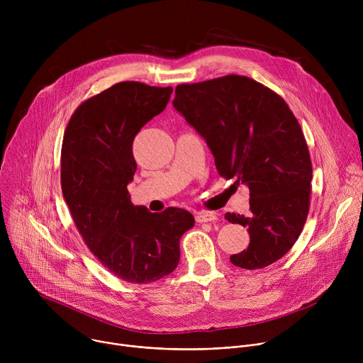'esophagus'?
<instances>
[{
	"label": "esophagus",
	"instance_id": "obj_1",
	"mask_svg": "<svg viewBox=\"0 0 363 363\" xmlns=\"http://www.w3.org/2000/svg\"><path fill=\"white\" fill-rule=\"evenodd\" d=\"M195 220H196V223H211V221L217 220V214L210 213V211H202V213L196 214Z\"/></svg>",
	"mask_w": 363,
	"mask_h": 363
}]
</instances>
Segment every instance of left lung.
<instances>
[{
    "instance_id": "left-lung-1",
    "label": "left lung",
    "mask_w": 363,
    "mask_h": 363,
    "mask_svg": "<svg viewBox=\"0 0 363 363\" xmlns=\"http://www.w3.org/2000/svg\"><path fill=\"white\" fill-rule=\"evenodd\" d=\"M172 105L205 139L218 174L250 189V214H225L250 234L230 262L247 270L273 264L303 230L312 182L308 147L287 103L262 83L228 74L177 86Z\"/></svg>"
}]
</instances>
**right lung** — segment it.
I'll use <instances>...</instances> for the list:
<instances>
[{
    "instance_id": "right-lung-1",
    "label": "right lung",
    "mask_w": 363,
    "mask_h": 363,
    "mask_svg": "<svg viewBox=\"0 0 363 363\" xmlns=\"http://www.w3.org/2000/svg\"><path fill=\"white\" fill-rule=\"evenodd\" d=\"M172 87L122 82L76 109L62 146V191L97 260L136 284L157 281L179 263V240L194 227L182 208L150 213L130 201L138 132L168 105Z\"/></svg>"
}]
</instances>
